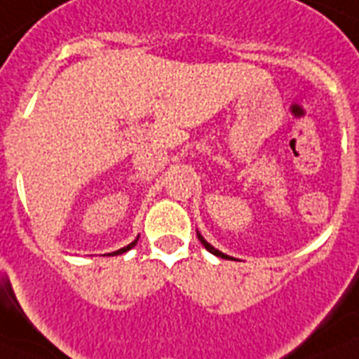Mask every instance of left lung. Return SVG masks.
<instances>
[{
  "instance_id": "1",
  "label": "left lung",
  "mask_w": 359,
  "mask_h": 359,
  "mask_svg": "<svg viewBox=\"0 0 359 359\" xmlns=\"http://www.w3.org/2000/svg\"><path fill=\"white\" fill-rule=\"evenodd\" d=\"M197 237H198V241H201V243H203L204 248H206L208 252H210V254L217 255V257H222V259H233V257H230V255H226V254H222V252H219V250H217V248H213V246L210 245V243H208V241L204 239V237L201 236V233H198V231H197Z\"/></svg>"
}]
</instances>
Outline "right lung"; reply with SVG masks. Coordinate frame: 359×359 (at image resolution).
Instances as JSON below:
<instances>
[{
	"mask_svg": "<svg viewBox=\"0 0 359 359\" xmlns=\"http://www.w3.org/2000/svg\"><path fill=\"white\" fill-rule=\"evenodd\" d=\"M137 241H138V237H137V239L133 241V243H129L128 246H123V248L116 250V252H113V254H109V255H120V254H123V252H128V250H131V248H133L135 245H137Z\"/></svg>",
	"mask_w": 359,
	"mask_h": 359,
	"instance_id": "right-lung-1",
	"label": "right lung"
}]
</instances>
